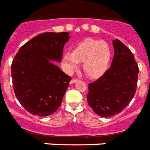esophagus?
I'll use <instances>...</instances> for the list:
<instances>
[{"mask_svg": "<svg viewBox=\"0 0 150 150\" xmlns=\"http://www.w3.org/2000/svg\"><path fill=\"white\" fill-rule=\"evenodd\" d=\"M76 82H77V79H71V84H74V83H76Z\"/></svg>", "mask_w": 150, "mask_h": 150, "instance_id": "34e87169", "label": "esophagus"}]
</instances>
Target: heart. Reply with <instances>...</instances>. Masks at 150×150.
Returning <instances> with one entry per match:
<instances>
[{
    "label": "heart",
    "mask_w": 150,
    "mask_h": 150,
    "mask_svg": "<svg viewBox=\"0 0 150 150\" xmlns=\"http://www.w3.org/2000/svg\"><path fill=\"white\" fill-rule=\"evenodd\" d=\"M111 50L105 41L87 38L78 43L72 52L63 55L66 71L71 74L83 62V70L88 77L98 79L105 74L111 62Z\"/></svg>",
    "instance_id": "1"
}]
</instances>
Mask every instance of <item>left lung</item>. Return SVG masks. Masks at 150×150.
Returning a JSON list of instances; mask_svg holds the SVG:
<instances>
[{
    "label": "left lung",
    "instance_id": "obj_1",
    "mask_svg": "<svg viewBox=\"0 0 150 150\" xmlns=\"http://www.w3.org/2000/svg\"><path fill=\"white\" fill-rule=\"evenodd\" d=\"M114 56L110 67L88 84V104L95 113L110 117L128 105L137 88L139 68L131 50L118 39L112 40Z\"/></svg>",
    "mask_w": 150,
    "mask_h": 150
}]
</instances>
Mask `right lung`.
<instances>
[{
	"label": "right lung",
	"mask_w": 150,
	"mask_h": 150,
	"mask_svg": "<svg viewBox=\"0 0 150 150\" xmlns=\"http://www.w3.org/2000/svg\"><path fill=\"white\" fill-rule=\"evenodd\" d=\"M69 32H46L24 44L12 62L13 88L21 105L33 115L47 116L60 107L71 78L61 62Z\"/></svg>",
	"instance_id": "1"
}]
</instances>
